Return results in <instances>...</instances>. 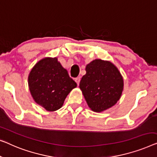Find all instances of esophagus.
Wrapping results in <instances>:
<instances>
[{"instance_id":"1","label":"esophagus","mask_w":157,"mask_h":157,"mask_svg":"<svg viewBox=\"0 0 157 157\" xmlns=\"http://www.w3.org/2000/svg\"><path fill=\"white\" fill-rule=\"evenodd\" d=\"M76 82V83L78 84V85L79 84V82H80V77H78V78H76L75 79Z\"/></svg>"}]
</instances>
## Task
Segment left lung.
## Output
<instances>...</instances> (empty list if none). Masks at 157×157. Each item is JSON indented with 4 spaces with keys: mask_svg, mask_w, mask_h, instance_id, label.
<instances>
[{
    "mask_svg": "<svg viewBox=\"0 0 157 157\" xmlns=\"http://www.w3.org/2000/svg\"><path fill=\"white\" fill-rule=\"evenodd\" d=\"M85 70L79 88L90 109L101 112L116 105L124 89L118 68L110 61L95 59L86 65Z\"/></svg>",
    "mask_w": 157,
    "mask_h": 157,
    "instance_id": "obj_1",
    "label": "left lung"
}]
</instances>
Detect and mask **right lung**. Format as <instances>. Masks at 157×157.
<instances>
[{
	"label": "right lung",
	"instance_id": "right-lung-1",
	"mask_svg": "<svg viewBox=\"0 0 157 157\" xmlns=\"http://www.w3.org/2000/svg\"><path fill=\"white\" fill-rule=\"evenodd\" d=\"M28 82L34 101L49 112L60 109L68 94L77 87L57 57H44L37 62Z\"/></svg>",
	"mask_w": 157,
	"mask_h": 157
}]
</instances>
